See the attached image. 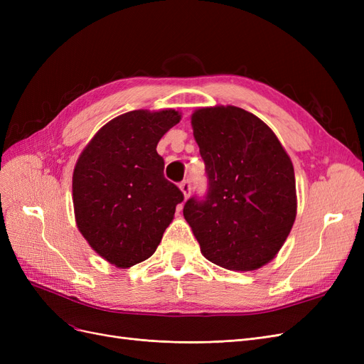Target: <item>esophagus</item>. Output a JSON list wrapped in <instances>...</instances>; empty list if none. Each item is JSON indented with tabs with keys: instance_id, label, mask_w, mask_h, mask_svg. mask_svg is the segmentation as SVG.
<instances>
[{
	"instance_id": "34e87169",
	"label": "esophagus",
	"mask_w": 364,
	"mask_h": 364,
	"mask_svg": "<svg viewBox=\"0 0 364 364\" xmlns=\"http://www.w3.org/2000/svg\"><path fill=\"white\" fill-rule=\"evenodd\" d=\"M181 191H182L185 199H186V197H190V194H191V183H190V181H183L181 183Z\"/></svg>"
}]
</instances>
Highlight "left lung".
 Returning <instances> with one entry per match:
<instances>
[{"label":"left lung","mask_w":364,"mask_h":364,"mask_svg":"<svg viewBox=\"0 0 364 364\" xmlns=\"http://www.w3.org/2000/svg\"><path fill=\"white\" fill-rule=\"evenodd\" d=\"M191 126L209 188L203 200L185 203L183 217L206 259L228 270L259 269L294 223L291 159L273 130L241 107H199Z\"/></svg>","instance_id":"8db88e82"}]
</instances>
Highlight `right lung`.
<instances>
[{"label": "right lung", "instance_id": "obj_1", "mask_svg": "<svg viewBox=\"0 0 364 364\" xmlns=\"http://www.w3.org/2000/svg\"><path fill=\"white\" fill-rule=\"evenodd\" d=\"M181 121L174 109L126 112L106 123L80 153L73 203L80 234L118 269L150 258L174 218L182 191L164 178L159 139Z\"/></svg>", "mask_w": 364, "mask_h": 364}]
</instances>
